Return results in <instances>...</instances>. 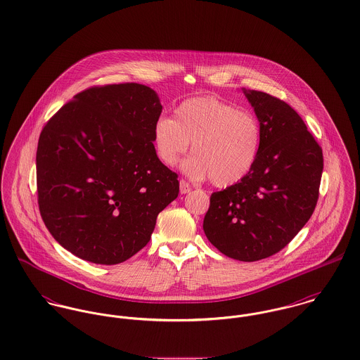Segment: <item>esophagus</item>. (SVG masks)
<instances>
[{
  "label": "esophagus",
  "mask_w": 360,
  "mask_h": 360,
  "mask_svg": "<svg viewBox=\"0 0 360 360\" xmlns=\"http://www.w3.org/2000/svg\"><path fill=\"white\" fill-rule=\"evenodd\" d=\"M191 191L190 184L186 180H180V194H188Z\"/></svg>",
  "instance_id": "34e87169"
}]
</instances>
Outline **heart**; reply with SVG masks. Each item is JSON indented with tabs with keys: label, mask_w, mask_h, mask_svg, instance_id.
I'll use <instances>...</instances> for the list:
<instances>
[{
	"label": "heart",
	"mask_w": 360,
	"mask_h": 360,
	"mask_svg": "<svg viewBox=\"0 0 360 360\" xmlns=\"http://www.w3.org/2000/svg\"><path fill=\"white\" fill-rule=\"evenodd\" d=\"M153 141L158 158L174 166L193 143L194 154L183 162L193 180L210 179L217 188L242 181L262 153L259 118L223 100L205 96L184 100L174 118L161 117L154 125Z\"/></svg>",
	"instance_id": "obj_1"
}]
</instances>
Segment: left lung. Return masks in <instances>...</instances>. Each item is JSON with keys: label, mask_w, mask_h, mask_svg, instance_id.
Returning <instances> with one entry per match:
<instances>
[{"label": "left lung", "mask_w": 360, "mask_h": 360, "mask_svg": "<svg viewBox=\"0 0 360 360\" xmlns=\"http://www.w3.org/2000/svg\"><path fill=\"white\" fill-rule=\"evenodd\" d=\"M242 91L262 124V153L242 181L212 194L203 231L227 257L259 262L282 250L312 216L323 154L288 103Z\"/></svg>", "instance_id": "8db88e82"}]
</instances>
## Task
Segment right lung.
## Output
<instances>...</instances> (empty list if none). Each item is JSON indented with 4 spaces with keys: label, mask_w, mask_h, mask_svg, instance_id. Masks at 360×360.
Here are the masks:
<instances>
[{
    "label": "right lung",
    "mask_w": 360,
    "mask_h": 360,
    "mask_svg": "<svg viewBox=\"0 0 360 360\" xmlns=\"http://www.w3.org/2000/svg\"><path fill=\"white\" fill-rule=\"evenodd\" d=\"M158 95L141 84L92 86L44 127L37 148L41 217L74 256L120 264L151 238L179 195L177 174L157 157Z\"/></svg>",
    "instance_id": "right-lung-1"
}]
</instances>
